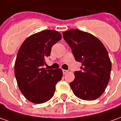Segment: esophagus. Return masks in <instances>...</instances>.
I'll return each instance as SVG.
<instances>
[{
    "label": "esophagus",
    "mask_w": 121,
    "mask_h": 121,
    "mask_svg": "<svg viewBox=\"0 0 121 121\" xmlns=\"http://www.w3.org/2000/svg\"><path fill=\"white\" fill-rule=\"evenodd\" d=\"M62 71H63V74H65L67 73V72H68V71H67V70H64V69H63V70H62Z\"/></svg>",
    "instance_id": "obj_1"
}]
</instances>
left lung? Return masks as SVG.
Segmentation results:
<instances>
[{"label":"left lung","instance_id":"8db88e82","mask_svg":"<svg viewBox=\"0 0 121 121\" xmlns=\"http://www.w3.org/2000/svg\"><path fill=\"white\" fill-rule=\"evenodd\" d=\"M63 36L76 61L82 63L81 71L74 73L71 89L79 99L96 100L104 93L110 78L112 63L106 48L88 32L73 29L63 32Z\"/></svg>","mask_w":121,"mask_h":121}]
</instances>
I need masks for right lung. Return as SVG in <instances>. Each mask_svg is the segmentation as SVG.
<instances>
[{"label":"right lung","mask_w":121,"mask_h":121,"mask_svg":"<svg viewBox=\"0 0 121 121\" xmlns=\"http://www.w3.org/2000/svg\"><path fill=\"white\" fill-rule=\"evenodd\" d=\"M61 39V34L56 30H43L27 37L18 51L15 76L20 91L32 103L42 104L49 100L63 76L61 69L43 67L52 46Z\"/></svg>","instance_id":"1"}]
</instances>
